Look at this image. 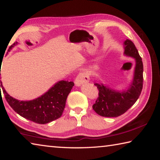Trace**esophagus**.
<instances>
[{
	"instance_id": "34e87169",
	"label": "esophagus",
	"mask_w": 160,
	"mask_h": 160,
	"mask_svg": "<svg viewBox=\"0 0 160 160\" xmlns=\"http://www.w3.org/2000/svg\"><path fill=\"white\" fill-rule=\"evenodd\" d=\"M88 81H89L88 75L86 73H85V72H80V73L78 75L76 78H75V84L77 87H80V85H82V84L88 82Z\"/></svg>"
}]
</instances>
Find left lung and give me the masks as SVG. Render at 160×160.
Masks as SVG:
<instances>
[{
	"label": "left lung",
	"instance_id": "left-lung-1",
	"mask_svg": "<svg viewBox=\"0 0 160 160\" xmlns=\"http://www.w3.org/2000/svg\"><path fill=\"white\" fill-rule=\"evenodd\" d=\"M123 54L135 59L134 73L128 89L121 91L109 88L103 83H95L99 97L92 106L97 114L104 117H117L133 105L141 93L143 82V64L135 44L131 40L123 42Z\"/></svg>",
	"mask_w": 160,
	"mask_h": 160
}]
</instances>
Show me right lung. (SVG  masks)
<instances>
[{
  "mask_svg": "<svg viewBox=\"0 0 160 160\" xmlns=\"http://www.w3.org/2000/svg\"><path fill=\"white\" fill-rule=\"evenodd\" d=\"M18 44L9 47L10 51ZM1 75V71H0ZM74 86L73 82L61 80L56 82L42 96L30 101H20L10 96L1 82L5 99L12 109L23 118L39 124H45L60 118L66 107V99Z\"/></svg>",
  "mask_w": 160,
  "mask_h": 160,
  "instance_id": "add662e5",
  "label": "right lung"
}]
</instances>
